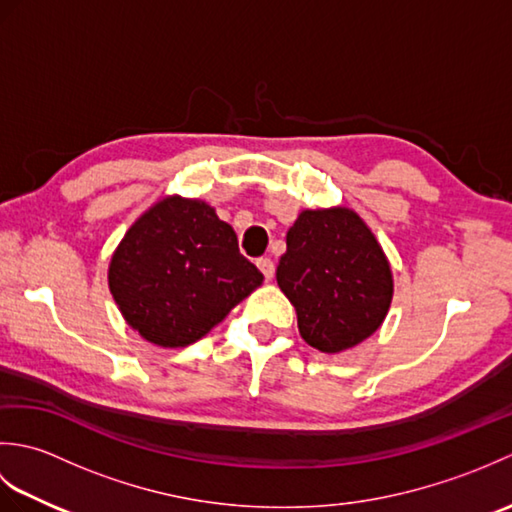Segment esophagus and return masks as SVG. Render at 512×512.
I'll list each match as a JSON object with an SVG mask.
<instances>
[{
  "mask_svg": "<svg viewBox=\"0 0 512 512\" xmlns=\"http://www.w3.org/2000/svg\"><path fill=\"white\" fill-rule=\"evenodd\" d=\"M257 268L262 270L266 279H273L275 277V264H273V259H270V257H259L257 259Z\"/></svg>",
  "mask_w": 512,
  "mask_h": 512,
  "instance_id": "1",
  "label": "esophagus"
}]
</instances>
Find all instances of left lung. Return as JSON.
Segmentation results:
<instances>
[{"mask_svg":"<svg viewBox=\"0 0 512 512\" xmlns=\"http://www.w3.org/2000/svg\"><path fill=\"white\" fill-rule=\"evenodd\" d=\"M277 284L297 310L301 339L336 354L385 321L394 279L367 224L345 206L301 211L286 235Z\"/></svg>","mask_w":512,"mask_h":512,"instance_id":"obj_1","label":"left lung"}]
</instances>
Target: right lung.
Returning a JSON list of instances; mask_svg holds the SVG:
<instances>
[{"label": "right lung", "mask_w": 512, "mask_h": 512, "mask_svg": "<svg viewBox=\"0 0 512 512\" xmlns=\"http://www.w3.org/2000/svg\"><path fill=\"white\" fill-rule=\"evenodd\" d=\"M107 281L145 341L184 347L209 334L264 275L239 253L235 231L213 206L169 195L125 233Z\"/></svg>", "instance_id": "right-lung-1"}]
</instances>
